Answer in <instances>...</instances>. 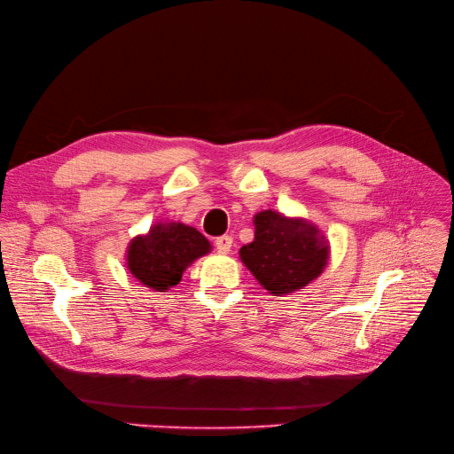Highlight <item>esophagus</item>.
<instances>
[{
    "label": "esophagus",
    "mask_w": 454,
    "mask_h": 454,
    "mask_svg": "<svg viewBox=\"0 0 454 454\" xmlns=\"http://www.w3.org/2000/svg\"><path fill=\"white\" fill-rule=\"evenodd\" d=\"M214 246H215V249H218V253H229L231 251V247H232V239L231 236H227V234H223V236H218V239L214 240Z\"/></svg>",
    "instance_id": "1"
}]
</instances>
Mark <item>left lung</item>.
Instances as JSON below:
<instances>
[{"mask_svg": "<svg viewBox=\"0 0 454 454\" xmlns=\"http://www.w3.org/2000/svg\"><path fill=\"white\" fill-rule=\"evenodd\" d=\"M254 240L240 249L253 277L271 295L299 292L329 262V242L314 223L273 208L254 214Z\"/></svg>", "mask_w": 454, "mask_h": 454, "instance_id": "1", "label": "left lung"}]
</instances>
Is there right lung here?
Returning <instances> with one entry per match:
<instances>
[{"instance_id": "add662e5", "label": "right lung", "mask_w": 454, "mask_h": 454, "mask_svg": "<svg viewBox=\"0 0 454 454\" xmlns=\"http://www.w3.org/2000/svg\"><path fill=\"white\" fill-rule=\"evenodd\" d=\"M207 253L210 242L198 229L181 222H159L129 244L127 268L144 286L166 292L179 285L184 270Z\"/></svg>"}]
</instances>
